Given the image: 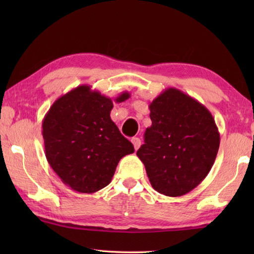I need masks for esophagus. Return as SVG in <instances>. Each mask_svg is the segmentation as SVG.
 <instances>
[{
	"label": "esophagus",
	"instance_id": "34e87169",
	"mask_svg": "<svg viewBox=\"0 0 254 254\" xmlns=\"http://www.w3.org/2000/svg\"><path fill=\"white\" fill-rule=\"evenodd\" d=\"M131 142L133 143V145H134V148H135V150H137V149H138V147L141 146V139H139L138 137H132Z\"/></svg>",
	"mask_w": 254,
	"mask_h": 254
}]
</instances>
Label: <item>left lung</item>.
<instances>
[{
	"mask_svg": "<svg viewBox=\"0 0 254 254\" xmlns=\"http://www.w3.org/2000/svg\"><path fill=\"white\" fill-rule=\"evenodd\" d=\"M152 126L137 157L150 185L167 196L192 191L212 169L220 136L212 113L183 91L169 87L150 102Z\"/></svg>",
	"mask_w": 254,
	"mask_h": 254,
	"instance_id": "8db88e82",
	"label": "left lung"
}]
</instances>
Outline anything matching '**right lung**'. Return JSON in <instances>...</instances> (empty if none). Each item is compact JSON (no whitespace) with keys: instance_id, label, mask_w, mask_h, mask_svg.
<instances>
[{"instance_id":"right-lung-1","label":"right lung","mask_w":254,"mask_h":254,"mask_svg":"<svg viewBox=\"0 0 254 254\" xmlns=\"http://www.w3.org/2000/svg\"><path fill=\"white\" fill-rule=\"evenodd\" d=\"M131 95L123 91L116 102ZM112 99L80 85L58 98L42 121L48 163L64 185L95 193L112 180L119 161L134 153L133 144L111 120Z\"/></svg>"}]
</instances>
